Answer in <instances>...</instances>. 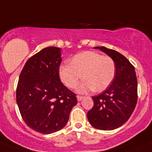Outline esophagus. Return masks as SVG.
Wrapping results in <instances>:
<instances>
[{
  "label": "esophagus",
  "mask_w": 152,
  "mask_h": 152,
  "mask_svg": "<svg viewBox=\"0 0 152 152\" xmlns=\"http://www.w3.org/2000/svg\"><path fill=\"white\" fill-rule=\"evenodd\" d=\"M76 98H77V100L78 101H81L82 99H83L84 98L83 96H76Z\"/></svg>",
  "instance_id": "obj_1"
}]
</instances>
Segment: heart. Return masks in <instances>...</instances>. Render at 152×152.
<instances>
[{"mask_svg": "<svg viewBox=\"0 0 152 152\" xmlns=\"http://www.w3.org/2000/svg\"><path fill=\"white\" fill-rule=\"evenodd\" d=\"M60 80L73 89L83 76L84 80L76 86V92L85 94L89 91L106 89L115 75V64L110 56L94 51H85L75 55L70 64H63L58 70Z\"/></svg>", "mask_w": 152, "mask_h": 152, "instance_id": "b5f03b06", "label": "heart"}]
</instances>
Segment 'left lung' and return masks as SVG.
Wrapping results in <instances>:
<instances>
[{"instance_id":"obj_1","label":"left lung","mask_w":152,"mask_h":152,"mask_svg":"<svg viewBox=\"0 0 152 152\" xmlns=\"http://www.w3.org/2000/svg\"><path fill=\"white\" fill-rule=\"evenodd\" d=\"M110 56L115 64V75L107 89L92 96L94 105L87 113L92 127L113 130L127 122L138 99V82L134 67L118 52L105 47H96Z\"/></svg>"}]
</instances>
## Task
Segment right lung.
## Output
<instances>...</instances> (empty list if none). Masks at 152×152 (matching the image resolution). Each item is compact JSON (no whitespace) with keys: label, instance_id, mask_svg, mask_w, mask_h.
<instances>
[{"label":"right lung","instance_id":"right-lung-1","mask_svg":"<svg viewBox=\"0 0 152 152\" xmlns=\"http://www.w3.org/2000/svg\"><path fill=\"white\" fill-rule=\"evenodd\" d=\"M61 61V49L47 47L27 60L19 76L16 99L20 113L30 129L42 134L63 129L77 104L76 94L60 81Z\"/></svg>","mask_w":152,"mask_h":152}]
</instances>
